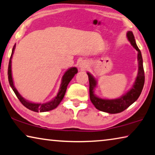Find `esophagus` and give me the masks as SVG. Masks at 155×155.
<instances>
[{
	"mask_svg": "<svg viewBox=\"0 0 155 155\" xmlns=\"http://www.w3.org/2000/svg\"><path fill=\"white\" fill-rule=\"evenodd\" d=\"M79 68H80V69L81 70H85V69L87 68V62H85V61L81 62L80 64H79Z\"/></svg>",
	"mask_w": 155,
	"mask_h": 155,
	"instance_id": "1",
	"label": "esophagus"
}]
</instances>
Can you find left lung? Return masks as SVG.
Segmentation results:
<instances>
[{"label": "left lung", "mask_w": 155, "mask_h": 155, "mask_svg": "<svg viewBox=\"0 0 155 155\" xmlns=\"http://www.w3.org/2000/svg\"><path fill=\"white\" fill-rule=\"evenodd\" d=\"M127 37L128 40L133 47L138 51V70L137 78L134 84H133L131 89L123 94L122 97L117 99L108 100V99H102L99 97L94 94V88L97 87V80L89 72H87L89 78L90 84V99L93 105L97 109L101 111L108 113V114H118L123 111L127 108L129 106L132 104L134 101L138 100L140 93H141L143 87L145 82V74L143 65V58L141 52L137 47L134 34L131 31L127 33Z\"/></svg>", "instance_id": "obj_1"}]
</instances>
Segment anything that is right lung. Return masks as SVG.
<instances>
[{
  "label": "right lung",
  "instance_id": "add662e5",
  "mask_svg": "<svg viewBox=\"0 0 155 155\" xmlns=\"http://www.w3.org/2000/svg\"><path fill=\"white\" fill-rule=\"evenodd\" d=\"M15 47L16 45H15V46L13 47L10 61H9L8 75L9 84H10L12 89L13 90V91L15 92V94L17 95L18 100L21 102L22 104L24 105L25 107H26L27 108H28L29 110H31L35 112H46L48 111V110H51L53 109H54V108H56L60 104L61 101L63 100L64 94H65L66 92L67 87H68L69 83L70 82V81L74 77L76 74L78 72V70L77 68H75V67L71 68L64 72V75L63 76V78H62V82L61 86H60L58 92L56 97H55L54 99H53L51 101H48V102L44 104L30 102L29 101L25 100V99L18 93L17 90L16 89V87H15V85H14L12 76V55L14 54V51H15Z\"/></svg>",
  "mask_w": 155,
  "mask_h": 155
}]
</instances>
